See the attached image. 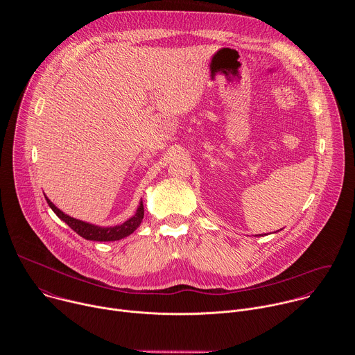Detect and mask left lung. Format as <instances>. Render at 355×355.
Returning <instances> with one entry per match:
<instances>
[{
    "label": "left lung",
    "instance_id": "8db88e82",
    "mask_svg": "<svg viewBox=\"0 0 355 355\" xmlns=\"http://www.w3.org/2000/svg\"><path fill=\"white\" fill-rule=\"evenodd\" d=\"M260 236H263V234H260Z\"/></svg>",
    "mask_w": 355,
    "mask_h": 355
}]
</instances>
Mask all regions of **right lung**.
I'll return each mask as SVG.
<instances>
[{
	"mask_svg": "<svg viewBox=\"0 0 355 355\" xmlns=\"http://www.w3.org/2000/svg\"><path fill=\"white\" fill-rule=\"evenodd\" d=\"M49 207L52 208V211L64 222L67 223L77 234H80L81 237H84L85 240H94V241H115V240H121L128 237L129 234H132L141 223L143 216H144V208H143V202L140 200V204L136 209V214L129 218L126 222H123L122 225H116V226H96L92 223H87L83 220H78L76 218H71L69 215H66L64 212H62L59 208H56V205L50 200L46 195H44Z\"/></svg>",
	"mask_w": 355,
	"mask_h": 355,
	"instance_id": "obj_1",
	"label": "right lung"
}]
</instances>
